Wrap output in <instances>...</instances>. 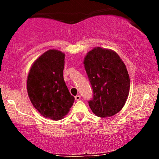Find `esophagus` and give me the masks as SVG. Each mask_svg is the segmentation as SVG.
<instances>
[{"label":"esophagus","instance_id":"1","mask_svg":"<svg viewBox=\"0 0 159 159\" xmlns=\"http://www.w3.org/2000/svg\"><path fill=\"white\" fill-rule=\"evenodd\" d=\"M75 98L76 101H78V100L81 99V96H80V95H77V96H76L75 97Z\"/></svg>","mask_w":159,"mask_h":159}]
</instances>
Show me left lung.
I'll return each mask as SVG.
<instances>
[{
	"instance_id": "8db88e82",
	"label": "left lung",
	"mask_w": 159,
	"mask_h": 159,
	"mask_svg": "<svg viewBox=\"0 0 159 159\" xmlns=\"http://www.w3.org/2000/svg\"><path fill=\"white\" fill-rule=\"evenodd\" d=\"M84 68L93 90L89 106L96 116L107 117L123 108L130 89L126 67L116 52L95 48L84 58Z\"/></svg>"
}]
</instances>
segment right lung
<instances>
[{"label":"right lung","instance_id":"add662e5","mask_svg":"<svg viewBox=\"0 0 159 159\" xmlns=\"http://www.w3.org/2000/svg\"><path fill=\"white\" fill-rule=\"evenodd\" d=\"M65 54L49 50L33 64L27 81L29 98L43 116L54 120L63 118L73 105L63 79Z\"/></svg>","mask_w":159,"mask_h":159}]
</instances>
